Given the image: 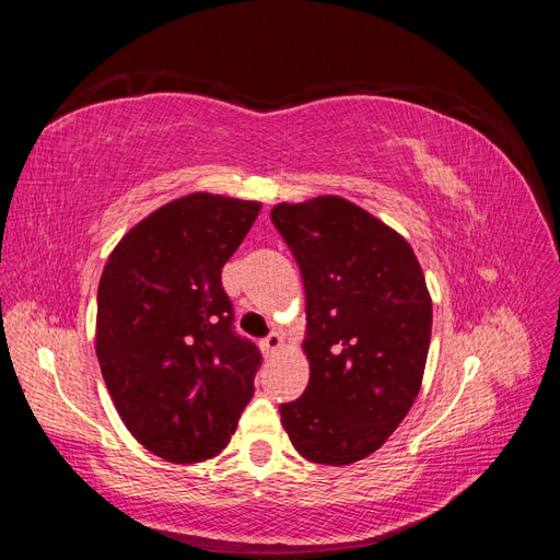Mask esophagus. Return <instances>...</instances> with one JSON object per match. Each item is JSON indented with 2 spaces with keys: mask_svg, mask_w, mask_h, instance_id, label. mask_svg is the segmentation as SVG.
<instances>
[{
  "mask_svg": "<svg viewBox=\"0 0 560 560\" xmlns=\"http://www.w3.org/2000/svg\"><path fill=\"white\" fill-rule=\"evenodd\" d=\"M261 348H264L266 354H276V352L282 348V336H280V334H268V336L264 338Z\"/></svg>",
  "mask_w": 560,
  "mask_h": 560,
  "instance_id": "obj_1",
  "label": "esophagus"
}]
</instances>
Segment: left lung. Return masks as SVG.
<instances>
[{
	"mask_svg": "<svg viewBox=\"0 0 560 560\" xmlns=\"http://www.w3.org/2000/svg\"><path fill=\"white\" fill-rule=\"evenodd\" d=\"M306 290L308 387L282 404L292 446L317 465L378 451L425 374L432 299L411 245L354 202L319 196L270 210Z\"/></svg>",
	"mask_w": 560,
	"mask_h": 560,
	"instance_id": "1",
	"label": "left lung"
}]
</instances>
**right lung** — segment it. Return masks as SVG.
<instances>
[{"instance_id":"right-lung-1","label":"right lung","mask_w":560,"mask_h":560,"mask_svg":"<svg viewBox=\"0 0 560 560\" xmlns=\"http://www.w3.org/2000/svg\"><path fill=\"white\" fill-rule=\"evenodd\" d=\"M261 210L189 194L135 224L97 287L95 352L130 434L167 463L210 460L254 395L261 352L233 331L222 268Z\"/></svg>"}]
</instances>
